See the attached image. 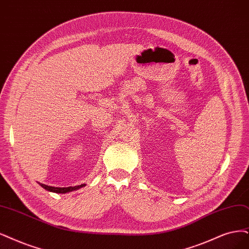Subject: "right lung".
I'll return each mask as SVG.
<instances>
[{"label": "right lung", "mask_w": 249, "mask_h": 249, "mask_svg": "<svg viewBox=\"0 0 249 249\" xmlns=\"http://www.w3.org/2000/svg\"><path fill=\"white\" fill-rule=\"evenodd\" d=\"M39 185L44 188L45 190H47L49 192L52 193H56V194H66V193H70L72 191H77L83 187H85L86 185L85 183H82V185L79 186H75V187H68V188H58V187H51V186H47V185H44V183L39 182Z\"/></svg>", "instance_id": "add662e5"}]
</instances>
